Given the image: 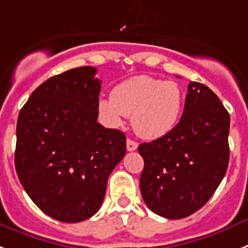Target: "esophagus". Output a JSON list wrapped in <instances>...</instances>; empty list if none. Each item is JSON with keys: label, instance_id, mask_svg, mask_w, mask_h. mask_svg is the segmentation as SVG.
Masks as SVG:
<instances>
[{"label": "esophagus", "instance_id": "esophagus-1", "mask_svg": "<svg viewBox=\"0 0 248 248\" xmlns=\"http://www.w3.org/2000/svg\"><path fill=\"white\" fill-rule=\"evenodd\" d=\"M126 145H127V150L128 151H135V150H137V147H139V143L131 139H127Z\"/></svg>", "mask_w": 248, "mask_h": 248}]
</instances>
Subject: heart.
I'll use <instances>...</instances> for the list:
<instances>
[{"mask_svg": "<svg viewBox=\"0 0 248 248\" xmlns=\"http://www.w3.org/2000/svg\"><path fill=\"white\" fill-rule=\"evenodd\" d=\"M184 107V93L173 81L136 76L118 83L109 98L98 101V112L108 124L120 127L132 117L140 137L155 140L173 130Z\"/></svg>", "mask_w": 248, "mask_h": 248, "instance_id": "obj_1", "label": "heart"}]
</instances>
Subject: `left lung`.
<instances>
[{"instance_id": "obj_1", "label": "left lung", "mask_w": 248, "mask_h": 248, "mask_svg": "<svg viewBox=\"0 0 248 248\" xmlns=\"http://www.w3.org/2000/svg\"><path fill=\"white\" fill-rule=\"evenodd\" d=\"M180 122L165 136L145 142L140 188L152 212L177 219L192 215L214 195L230 160V115L214 92L188 83Z\"/></svg>"}]
</instances>
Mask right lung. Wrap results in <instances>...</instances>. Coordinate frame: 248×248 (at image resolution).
Segmentation results:
<instances>
[{
	"label": "right lung",
	"mask_w": 248,
	"mask_h": 248,
	"mask_svg": "<svg viewBox=\"0 0 248 248\" xmlns=\"http://www.w3.org/2000/svg\"><path fill=\"white\" fill-rule=\"evenodd\" d=\"M96 71L85 66L48 78L17 120V176L34 204L61 222H81L100 210L126 154L124 133L97 122Z\"/></svg>",
	"instance_id": "obj_1"
}]
</instances>
